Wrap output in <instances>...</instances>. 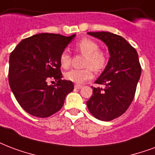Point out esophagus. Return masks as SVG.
I'll return each instance as SVG.
<instances>
[{
    "mask_svg": "<svg viewBox=\"0 0 155 155\" xmlns=\"http://www.w3.org/2000/svg\"><path fill=\"white\" fill-rule=\"evenodd\" d=\"M83 86L80 85V84H75V88H77V89H80V88H82Z\"/></svg>",
    "mask_w": 155,
    "mask_h": 155,
    "instance_id": "1",
    "label": "esophagus"
}]
</instances>
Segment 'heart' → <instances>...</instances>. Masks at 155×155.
I'll return each instance as SVG.
<instances>
[{"mask_svg":"<svg viewBox=\"0 0 155 155\" xmlns=\"http://www.w3.org/2000/svg\"><path fill=\"white\" fill-rule=\"evenodd\" d=\"M76 48L86 57L84 60V69H72L65 74V78L69 81L80 84L93 77V69L101 71L107 63V57L105 52L99 50L97 42L90 39L84 38L77 44ZM60 65L62 68L67 69L71 65V56L67 51H63L59 58Z\"/></svg>","mask_w":155,"mask_h":155,"instance_id":"b5f03b06","label":"heart"}]
</instances>
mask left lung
Segmentation results:
<instances>
[{"instance_id": "left-lung-1", "label": "left lung", "mask_w": 155, "mask_h": 155, "mask_svg": "<svg viewBox=\"0 0 155 155\" xmlns=\"http://www.w3.org/2000/svg\"><path fill=\"white\" fill-rule=\"evenodd\" d=\"M88 34L106 44L110 58L95 81L103 87H92L93 95L86 103L95 118L110 121L122 115L133 101L141 67L137 50L122 36L106 31Z\"/></svg>"}]
</instances>
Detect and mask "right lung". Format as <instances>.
I'll use <instances>...</instances> for the list:
<instances>
[{
  "mask_svg": "<svg viewBox=\"0 0 155 155\" xmlns=\"http://www.w3.org/2000/svg\"><path fill=\"white\" fill-rule=\"evenodd\" d=\"M75 35L41 33L22 40L9 56V83L21 107L28 114L46 118L61 109L72 92L71 81L62 80L59 58ZM55 79L56 85L48 84Z\"/></svg>",
  "mask_w": 155,
  "mask_h": 155,
  "instance_id": "add662e5",
  "label": "right lung"
}]
</instances>
